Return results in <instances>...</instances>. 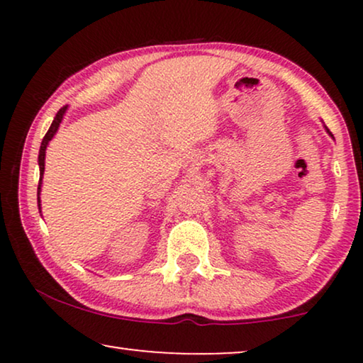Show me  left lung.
Returning <instances> with one entry per match:
<instances>
[{"label":"left lung","mask_w":363,"mask_h":363,"mask_svg":"<svg viewBox=\"0 0 363 363\" xmlns=\"http://www.w3.org/2000/svg\"><path fill=\"white\" fill-rule=\"evenodd\" d=\"M324 127H325V125H324ZM325 130H327V132H329V128H327V127H325Z\"/></svg>","instance_id":"obj_1"}]
</instances>
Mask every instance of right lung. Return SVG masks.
<instances>
[{
  "instance_id": "add662e5",
  "label": "right lung",
  "mask_w": 363,
  "mask_h": 363,
  "mask_svg": "<svg viewBox=\"0 0 363 363\" xmlns=\"http://www.w3.org/2000/svg\"><path fill=\"white\" fill-rule=\"evenodd\" d=\"M66 112H67V106L62 107V108H59V112L56 113V117H54L51 127H49L48 133H46V135H44V138H43L41 148H39V157H38V165H39L38 208H39V211H41V196H39V195H41V188H43V175H44V160H46V148H48V145H49V142H51L52 138H54V135H56L57 128H59V125H61V122H62L64 116H66Z\"/></svg>"
}]
</instances>
